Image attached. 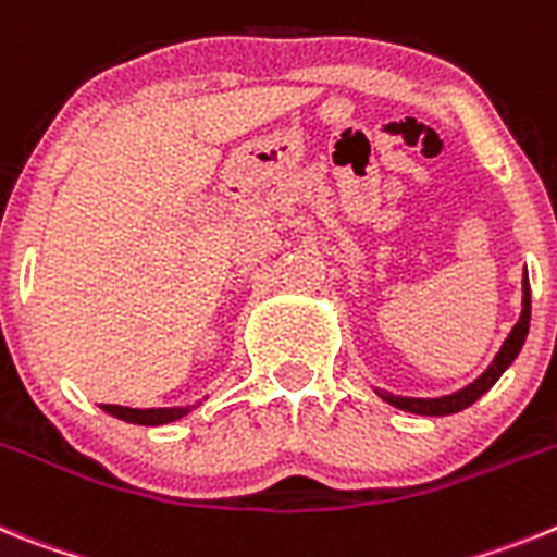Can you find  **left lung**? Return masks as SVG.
Returning <instances> with one entry per match:
<instances>
[{"label":"left lung","mask_w":557,"mask_h":557,"mask_svg":"<svg viewBox=\"0 0 557 557\" xmlns=\"http://www.w3.org/2000/svg\"><path fill=\"white\" fill-rule=\"evenodd\" d=\"M527 331H530V280H527V272H524V308H521L519 322H516V327H512L510 336L505 338L502 350L496 352V359L491 361V367L482 372L480 379L473 381V384H468L466 389H459V393L454 395H443V398H398V395H389V393H381V398H384L386 404L404 409V412L432 414V418H437V414L459 412V409L471 406L473 400H480L482 395H485L496 381H499L502 372H505L507 367L512 364V359L519 356L521 345H524V338H527Z\"/></svg>","instance_id":"left-lung-1"}]
</instances>
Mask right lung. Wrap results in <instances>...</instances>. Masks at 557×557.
Here are the masks:
<instances>
[{"mask_svg":"<svg viewBox=\"0 0 557 557\" xmlns=\"http://www.w3.org/2000/svg\"><path fill=\"white\" fill-rule=\"evenodd\" d=\"M103 409L114 418L125 420V423H139V425H162L171 423V420L185 418L190 412V406H182V409H128V406L117 404H103Z\"/></svg>","mask_w":557,"mask_h":557,"instance_id":"1","label":"right lung"}]
</instances>
